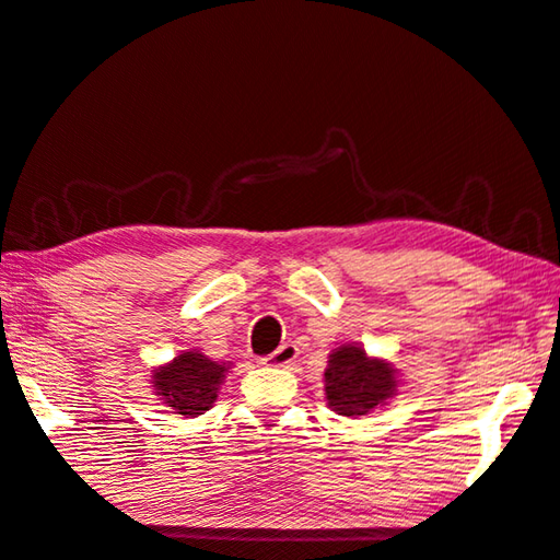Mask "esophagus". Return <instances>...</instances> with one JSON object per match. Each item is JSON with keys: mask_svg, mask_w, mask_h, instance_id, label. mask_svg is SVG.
<instances>
[{"mask_svg": "<svg viewBox=\"0 0 560 560\" xmlns=\"http://www.w3.org/2000/svg\"><path fill=\"white\" fill-rule=\"evenodd\" d=\"M296 354H300V350H296L294 345H282V347H278L276 352H272L270 357H266L264 362L266 364H270V366H290L294 359H296Z\"/></svg>", "mask_w": 560, "mask_h": 560, "instance_id": "obj_1", "label": "esophagus"}]
</instances>
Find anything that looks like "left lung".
<instances>
[{
    "instance_id": "1",
    "label": "left lung",
    "mask_w": 560,
    "mask_h": 560,
    "mask_svg": "<svg viewBox=\"0 0 560 560\" xmlns=\"http://www.w3.org/2000/svg\"><path fill=\"white\" fill-rule=\"evenodd\" d=\"M400 388V374L388 359L371 357L362 345H340L328 354L323 374L326 402L335 415L364 417L388 405Z\"/></svg>"
}]
</instances>
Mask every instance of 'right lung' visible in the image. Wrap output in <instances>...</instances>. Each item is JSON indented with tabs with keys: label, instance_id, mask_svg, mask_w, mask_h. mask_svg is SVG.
Segmentation results:
<instances>
[{
	"label": "right lung",
	"instance_id": "1",
	"mask_svg": "<svg viewBox=\"0 0 560 560\" xmlns=\"http://www.w3.org/2000/svg\"><path fill=\"white\" fill-rule=\"evenodd\" d=\"M230 362H213L198 350H184L172 362L153 369V393L172 415H206L218 400L220 385L230 374Z\"/></svg>",
	"mask_w": 560,
	"mask_h": 560
}]
</instances>
